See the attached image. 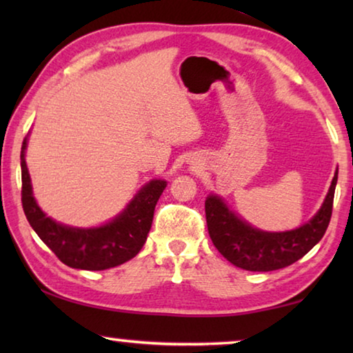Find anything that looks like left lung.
I'll return each mask as SVG.
<instances>
[{
    "label": "left lung",
    "instance_id": "obj_1",
    "mask_svg": "<svg viewBox=\"0 0 353 353\" xmlns=\"http://www.w3.org/2000/svg\"><path fill=\"white\" fill-rule=\"evenodd\" d=\"M336 181L338 172L321 210L310 223L280 234L254 229L232 213L216 196H208L205 201L208 235L221 255L241 270L259 272L282 270L302 259L324 236L332 218Z\"/></svg>",
    "mask_w": 353,
    "mask_h": 353
}]
</instances>
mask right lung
<instances>
[{
    "mask_svg": "<svg viewBox=\"0 0 353 353\" xmlns=\"http://www.w3.org/2000/svg\"><path fill=\"white\" fill-rule=\"evenodd\" d=\"M26 139L21 145V204L35 234L65 265L76 270L103 271L123 265L140 252L151 229L154 208L166 187L151 181L126 210L109 224L97 229H73L56 223L40 210L32 196L25 162Z\"/></svg>",
    "mask_w": 353,
    "mask_h": 353,
    "instance_id": "obj_1",
    "label": "right lung"
}]
</instances>
